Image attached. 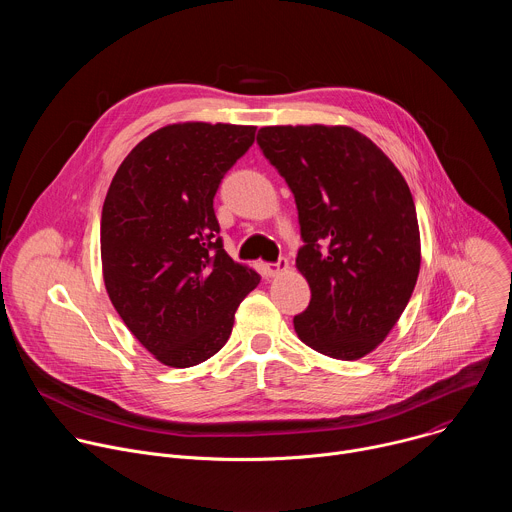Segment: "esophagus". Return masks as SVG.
<instances>
[{"mask_svg":"<svg viewBox=\"0 0 512 512\" xmlns=\"http://www.w3.org/2000/svg\"><path fill=\"white\" fill-rule=\"evenodd\" d=\"M287 267H289L287 259H285V257H279L275 263H265V265H263V273H265L267 277H277V275L285 273Z\"/></svg>","mask_w":512,"mask_h":512,"instance_id":"1","label":"esophagus"}]
</instances>
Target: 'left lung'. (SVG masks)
Here are the masks:
<instances>
[{
    "label": "left lung",
    "instance_id": "1",
    "mask_svg": "<svg viewBox=\"0 0 512 512\" xmlns=\"http://www.w3.org/2000/svg\"><path fill=\"white\" fill-rule=\"evenodd\" d=\"M257 143L298 206L296 267L312 291L294 318L300 340L338 360L369 354L401 318L419 275L405 178L367 135L344 125L261 127Z\"/></svg>",
    "mask_w": 512,
    "mask_h": 512
}]
</instances>
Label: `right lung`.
<instances>
[{
    "instance_id": "obj_1",
    "label": "right lung",
    "mask_w": 512,
    "mask_h": 512,
    "mask_svg": "<svg viewBox=\"0 0 512 512\" xmlns=\"http://www.w3.org/2000/svg\"><path fill=\"white\" fill-rule=\"evenodd\" d=\"M253 125L174 123L121 162L101 214L111 304L160 362L188 369L221 350L259 273L218 237L214 194L255 141Z\"/></svg>"
}]
</instances>
